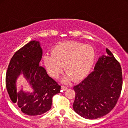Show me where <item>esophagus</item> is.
<instances>
[{"mask_svg": "<svg viewBox=\"0 0 128 128\" xmlns=\"http://www.w3.org/2000/svg\"><path fill=\"white\" fill-rule=\"evenodd\" d=\"M67 88H68L67 87L65 86H63V85L62 86V89L63 90H64V91H65V90H66Z\"/></svg>", "mask_w": 128, "mask_h": 128, "instance_id": "34e87169", "label": "esophagus"}]
</instances>
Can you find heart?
Listing matches in <instances>:
<instances>
[{
  "label": "heart",
  "instance_id": "heart-1",
  "mask_svg": "<svg viewBox=\"0 0 128 128\" xmlns=\"http://www.w3.org/2000/svg\"><path fill=\"white\" fill-rule=\"evenodd\" d=\"M96 58L94 48L89 45L77 42H66L57 44L51 54L44 56L43 61L48 74L56 78L62 72L63 65L66 71L62 81L68 82L72 79L80 80L91 70Z\"/></svg>",
  "mask_w": 128,
  "mask_h": 128
}]
</instances>
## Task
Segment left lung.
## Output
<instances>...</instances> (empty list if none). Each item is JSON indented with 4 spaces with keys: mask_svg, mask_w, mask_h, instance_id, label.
<instances>
[{
    "mask_svg": "<svg viewBox=\"0 0 128 128\" xmlns=\"http://www.w3.org/2000/svg\"><path fill=\"white\" fill-rule=\"evenodd\" d=\"M106 50L107 55L99 58L94 70L74 86V110L87 119H96L110 112L121 93V66L110 50Z\"/></svg>",
    "mask_w": 128,
    "mask_h": 128,
    "instance_id": "obj_1",
    "label": "left lung"
}]
</instances>
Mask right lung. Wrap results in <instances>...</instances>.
<instances>
[{
    "instance_id": "1",
    "label": "right lung",
    "mask_w": 128,
    "mask_h": 128,
    "mask_svg": "<svg viewBox=\"0 0 128 128\" xmlns=\"http://www.w3.org/2000/svg\"><path fill=\"white\" fill-rule=\"evenodd\" d=\"M42 57V49L39 42H29L14 53L6 76V88L11 101L24 114L30 116L42 115L49 110L53 96L61 90V86L40 65ZM21 72L34 89L32 93L22 90L16 92V80Z\"/></svg>"
}]
</instances>
